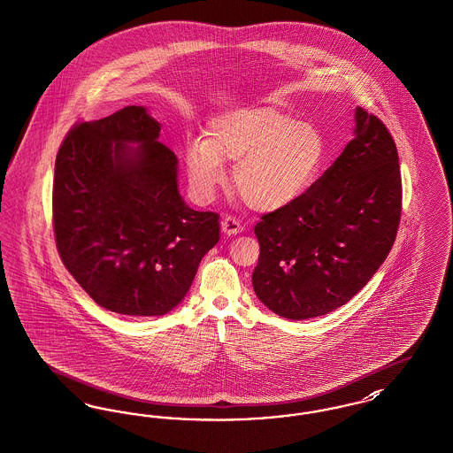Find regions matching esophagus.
<instances>
[{"instance_id":"esophagus-1","label":"esophagus","mask_w":453,"mask_h":453,"mask_svg":"<svg viewBox=\"0 0 453 453\" xmlns=\"http://www.w3.org/2000/svg\"><path fill=\"white\" fill-rule=\"evenodd\" d=\"M242 224H241L240 220L236 219V217H231V215H227V217H224L222 219V231H224V234H227V236H234V234H240L242 233Z\"/></svg>"}]
</instances>
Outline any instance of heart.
<instances>
[{
  "mask_svg": "<svg viewBox=\"0 0 453 453\" xmlns=\"http://www.w3.org/2000/svg\"><path fill=\"white\" fill-rule=\"evenodd\" d=\"M326 142L319 128L277 107H240L209 119L203 140L185 152L195 196L211 200L226 180L224 162H236L233 183L244 203L258 212L293 205L319 178Z\"/></svg>",
  "mask_w": 453,
  "mask_h": 453,
  "instance_id": "obj_1",
  "label": "heart"
}]
</instances>
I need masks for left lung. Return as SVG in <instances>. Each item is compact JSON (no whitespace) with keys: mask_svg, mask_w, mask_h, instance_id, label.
<instances>
[{"mask_svg":"<svg viewBox=\"0 0 453 453\" xmlns=\"http://www.w3.org/2000/svg\"><path fill=\"white\" fill-rule=\"evenodd\" d=\"M356 136L293 205L262 215L251 280L282 319L326 315L359 293L390 253L402 213L399 154L387 127L356 109Z\"/></svg>","mask_w":453,"mask_h":453,"instance_id":"left-lung-1","label":"left lung"}]
</instances>
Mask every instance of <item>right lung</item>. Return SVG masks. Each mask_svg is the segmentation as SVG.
<instances>
[{
    "label": "right lung",
    "instance_id": "obj_1",
    "mask_svg": "<svg viewBox=\"0 0 453 453\" xmlns=\"http://www.w3.org/2000/svg\"><path fill=\"white\" fill-rule=\"evenodd\" d=\"M159 132L145 107H123L75 125L54 165L63 264L99 306L134 319L176 308L220 236L219 213L183 202L178 157Z\"/></svg>",
    "mask_w": 453,
    "mask_h": 453
}]
</instances>
